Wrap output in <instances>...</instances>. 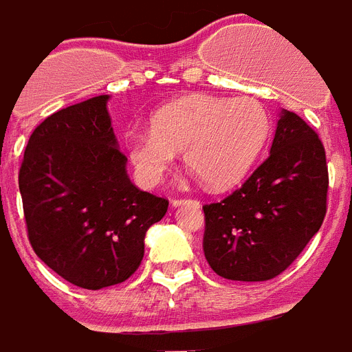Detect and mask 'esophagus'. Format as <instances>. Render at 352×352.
Listing matches in <instances>:
<instances>
[{"mask_svg":"<svg viewBox=\"0 0 352 352\" xmlns=\"http://www.w3.org/2000/svg\"><path fill=\"white\" fill-rule=\"evenodd\" d=\"M182 204H193V206H199L197 201H192V199H173V201H171V206H173V208H179V206H182Z\"/></svg>","mask_w":352,"mask_h":352,"instance_id":"obj_1","label":"esophagus"}]
</instances>
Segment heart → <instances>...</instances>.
Returning a JSON list of instances; mask_svg holds the SVG:
<instances>
[{
  "label": "heart",
  "instance_id": "b5f03b06",
  "mask_svg": "<svg viewBox=\"0 0 352 352\" xmlns=\"http://www.w3.org/2000/svg\"><path fill=\"white\" fill-rule=\"evenodd\" d=\"M270 135V115L256 98L192 95L155 113L151 129L126 135L127 157L144 181L157 184L177 164L217 190L245 179Z\"/></svg>",
  "mask_w": 352,
  "mask_h": 352
}]
</instances>
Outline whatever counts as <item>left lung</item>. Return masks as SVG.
I'll list each match as a JSON object with an SVG mask.
<instances>
[{
  "instance_id": "1",
  "label": "left lung",
  "mask_w": 352,
  "mask_h": 352,
  "mask_svg": "<svg viewBox=\"0 0 352 352\" xmlns=\"http://www.w3.org/2000/svg\"><path fill=\"white\" fill-rule=\"evenodd\" d=\"M327 188L322 140L303 118L281 109L268 159L239 190L203 208L212 270L232 281L276 278L320 230Z\"/></svg>"
}]
</instances>
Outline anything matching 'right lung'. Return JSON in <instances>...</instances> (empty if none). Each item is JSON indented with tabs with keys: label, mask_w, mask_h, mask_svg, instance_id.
Listing matches in <instances>:
<instances>
[{
	"label": "right lung",
	"mask_w": 352,
	"mask_h": 352,
	"mask_svg": "<svg viewBox=\"0 0 352 352\" xmlns=\"http://www.w3.org/2000/svg\"><path fill=\"white\" fill-rule=\"evenodd\" d=\"M100 95L60 109L30 135L19 170L29 241L58 276L98 290L126 281L168 201L138 190Z\"/></svg>",
	"instance_id": "add662e5"
}]
</instances>
